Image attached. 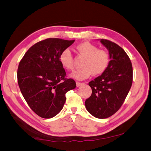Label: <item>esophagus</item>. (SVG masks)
<instances>
[{
    "mask_svg": "<svg viewBox=\"0 0 151 151\" xmlns=\"http://www.w3.org/2000/svg\"><path fill=\"white\" fill-rule=\"evenodd\" d=\"M76 87H79V86H81V85L83 84V83H81V82H76Z\"/></svg>",
    "mask_w": 151,
    "mask_h": 151,
    "instance_id": "34e87169",
    "label": "esophagus"
}]
</instances>
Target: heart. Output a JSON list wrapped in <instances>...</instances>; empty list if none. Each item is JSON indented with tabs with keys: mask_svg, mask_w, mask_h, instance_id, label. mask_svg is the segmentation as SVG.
Segmentation results:
<instances>
[{
	"mask_svg": "<svg viewBox=\"0 0 151 151\" xmlns=\"http://www.w3.org/2000/svg\"><path fill=\"white\" fill-rule=\"evenodd\" d=\"M79 54L84 58L81 63V69L75 70L70 74L71 78L82 81L93 76L101 75L107 70L110 63V55L109 53L99 48L89 42H83L76 46ZM60 63L64 68L71 70L73 68V58L69 48L62 51L59 57Z\"/></svg>",
	"mask_w": 151,
	"mask_h": 151,
	"instance_id": "obj_1",
	"label": "heart"
}]
</instances>
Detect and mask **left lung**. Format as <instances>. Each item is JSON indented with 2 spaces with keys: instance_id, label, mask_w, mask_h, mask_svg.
<instances>
[{
  "instance_id": "1",
  "label": "left lung",
  "mask_w": 151,
  "mask_h": 151,
  "mask_svg": "<svg viewBox=\"0 0 151 151\" xmlns=\"http://www.w3.org/2000/svg\"><path fill=\"white\" fill-rule=\"evenodd\" d=\"M109 51L110 63L107 70L89 82L92 90L85 101L86 109L97 119H107L123 104L132 84L131 61L121 47L111 41L100 39Z\"/></svg>"
}]
</instances>
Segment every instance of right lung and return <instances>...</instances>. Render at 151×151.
<instances>
[{
	"instance_id": "1",
	"label": "right lung",
	"mask_w": 151,
	"mask_h": 151,
	"mask_svg": "<svg viewBox=\"0 0 151 151\" xmlns=\"http://www.w3.org/2000/svg\"><path fill=\"white\" fill-rule=\"evenodd\" d=\"M75 40L47 38L32 46L19 62L17 81L29 107L38 116L51 119L62 110L65 93L75 89L74 80L65 78L59 57Z\"/></svg>"
}]
</instances>
